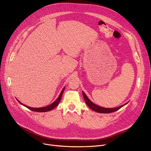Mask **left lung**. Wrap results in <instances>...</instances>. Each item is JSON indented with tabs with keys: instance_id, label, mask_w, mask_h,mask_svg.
<instances>
[{
	"instance_id": "left-lung-1",
	"label": "left lung",
	"mask_w": 151,
	"mask_h": 151,
	"mask_svg": "<svg viewBox=\"0 0 151 151\" xmlns=\"http://www.w3.org/2000/svg\"><path fill=\"white\" fill-rule=\"evenodd\" d=\"M83 96L84 98L85 101L87 104V105L91 108L93 110L98 112V113H113L114 111H116L118 109H120L122 106H124L125 104L122 105V106H119V107H117V108H103L101 106H99L98 105L94 104L93 103L91 102L90 100L88 99V98L87 97V96L86 95V94L83 92Z\"/></svg>"
}]
</instances>
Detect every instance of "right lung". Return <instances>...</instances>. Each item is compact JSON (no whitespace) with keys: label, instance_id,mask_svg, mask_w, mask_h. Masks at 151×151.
<instances>
[{"label":"right lung","instance_id":"obj_1","mask_svg":"<svg viewBox=\"0 0 151 151\" xmlns=\"http://www.w3.org/2000/svg\"><path fill=\"white\" fill-rule=\"evenodd\" d=\"M64 89L65 88H63L62 91L61 93L60 94V95H59L58 98L57 99V100L55 101H54L53 103H52L51 104L48 105V106H45V107H42V108H31V107H29V106H26V105H24L22 104L20 101H18V102L20 103L21 104H22V105H24V106H26V108H28V109H29L30 110H32V111H37V112H46V111H50L52 110V109H53V108H55L57 106H58V104H59V103H60V99H61V98H62V94L63 93V91H64Z\"/></svg>","mask_w":151,"mask_h":151}]
</instances>
